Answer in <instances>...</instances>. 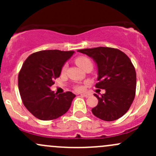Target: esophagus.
<instances>
[{"mask_svg":"<svg viewBox=\"0 0 156 156\" xmlns=\"http://www.w3.org/2000/svg\"><path fill=\"white\" fill-rule=\"evenodd\" d=\"M80 95L81 96V97H86V98H88V97H90V95H88V94H81Z\"/></svg>","mask_w":156,"mask_h":156,"instance_id":"34e87169","label":"esophagus"}]
</instances>
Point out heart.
Returning <instances> with one entry per match:
<instances>
[{
    "instance_id": "obj_1",
    "label": "heart",
    "mask_w": 156,
    "mask_h": 156,
    "mask_svg": "<svg viewBox=\"0 0 156 156\" xmlns=\"http://www.w3.org/2000/svg\"><path fill=\"white\" fill-rule=\"evenodd\" d=\"M75 63H76L77 66H78L79 68H81V69H84L86 66L92 65V62H91V61L88 58L84 57V56H81V57L77 58V59H75ZM66 66H67L66 65H64L63 66H62V72H64V71L66 69ZM75 90L78 91H81L83 90V87H81V86H76V87H75Z\"/></svg>"
}]
</instances>
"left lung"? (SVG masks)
<instances>
[{
    "label": "left lung",
    "mask_w": 156,
    "mask_h": 156,
    "mask_svg": "<svg viewBox=\"0 0 156 156\" xmlns=\"http://www.w3.org/2000/svg\"><path fill=\"white\" fill-rule=\"evenodd\" d=\"M86 54L97 64L96 87L106 93L99 97L98 104L92 108L96 117L112 122L122 117L131 106L135 97L136 72L128 56L121 50L99 47L78 50Z\"/></svg>",
    "instance_id": "obj_1"
}]
</instances>
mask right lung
Wrapping results in <instances>:
<instances>
[{"mask_svg": "<svg viewBox=\"0 0 156 156\" xmlns=\"http://www.w3.org/2000/svg\"><path fill=\"white\" fill-rule=\"evenodd\" d=\"M74 51L48 50L31 54L19 73L18 85L26 108L37 119H56L68 112L75 95L50 90L53 80L60 75L62 66Z\"/></svg>", "mask_w": 156, "mask_h": 156, "instance_id": "add662e5", "label": "right lung"}]
</instances>
